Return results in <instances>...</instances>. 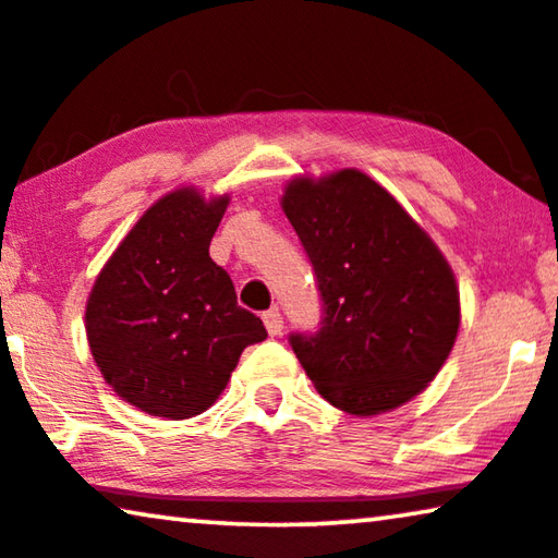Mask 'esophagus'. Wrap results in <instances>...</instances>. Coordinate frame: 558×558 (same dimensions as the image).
<instances>
[{
	"label": "esophagus",
	"mask_w": 558,
	"mask_h": 558,
	"mask_svg": "<svg viewBox=\"0 0 558 558\" xmlns=\"http://www.w3.org/2000/svg\"><path fill=\"white\" fill-rule=\"evenodd\" d=\"M263 324H265V328H268L270 336H280L282 333V316L278 313V308L263 313Z\"/></svg>",
	"instance_id": "obj_1"
}]
</instances>
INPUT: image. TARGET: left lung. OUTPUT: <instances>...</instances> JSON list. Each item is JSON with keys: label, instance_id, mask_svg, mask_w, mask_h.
Listing matches in <instances>:
<instances>
[{"label": "left lung", "instance_id": "1", "mask_svg": "<svg viewBox=\"0 0 558 558\" xmlns=\"http://www.w3.org/2000/svg\"><path fill=\"white\" fill-rule=\"evenodd\" d=\"M280 207L324 301L320 331L290 336L318 395L374 417L425 391L460 328L454 272L425 227L359 169L293 177Z\"/></svg>", "mask_w": 558, "mask_h": 558}]
</instances>
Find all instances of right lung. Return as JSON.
Wrapping results in <instances>:
<instances>
[{
    "label": "right lung",
    "mask_w": 558,
    "mask_h": 558,
    "mask_svg": "<svg viewBox=\"0 0 558 558\" xmlns=\"http://www.w3.org/2000/svg\"><path fill=\"white\" fill-rule=\"evenodd\" d=\"M230 194L179 186L156 199L113 250L85 303L93 361L123 402L190 420L222 395L263 320L238 305L209 257Z\"/></svg>",
    "instance_id": "right-lung-1"
}]
</instances>
